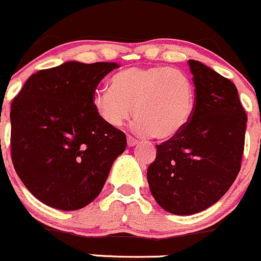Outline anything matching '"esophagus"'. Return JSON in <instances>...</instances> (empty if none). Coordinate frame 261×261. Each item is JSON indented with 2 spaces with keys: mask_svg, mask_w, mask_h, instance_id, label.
<instances>
[{
  "mask_svg": "<svg viewBox=\"0 0 261 261\" xmlns=\"http://www.w3.org/2000/svg\"><path fill=\"white\" fill-rule=\"evenodd\" d=\"M138 143H139L138 139L134 138V136H131V135H127V145L128 146H134V145H136Z\"/></svg>",
  "mask_w": 261,
  "mask_h": 261,
  "instance_id": "1",
  "label": "esophagus"
}]
</instances>
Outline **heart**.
I'll list each match as a JSON object with an SVG mask.
<instances>
[{
  "mask_svg": "<svg viewBox=\"0 0 261 261\" xmlns=\"http://www.w3.org/2000/svg\"><path fill=\"white\" fill-rule=\"evenodd\" d=\"M194 102L188 74L163 65L126 68L111 78V89H98L92 98L96 114L112 127L122 125L134 106L135 127L159 139L172 138L186 127Z\"/></svg>",
  "mask_w": 261,
  "mask_h": 261,
  "instance_id": "b5f03b06",
  "label": "heart"
}]
</instances>
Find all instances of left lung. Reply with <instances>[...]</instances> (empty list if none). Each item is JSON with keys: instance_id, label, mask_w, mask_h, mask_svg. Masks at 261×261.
Returning a JSON list of instances; mask_svg holds the SVG:
<instances>
[{"instance_id": "8db88e82", "label": "left lung", "mask_w": 261, "mask_h": 261, "mask_svg": "<svg viewBox=\"0 0 261 261\" xmlns=\"http://www.w3.org/2000/svg\"><path fill=\"white\" fill-rule=\"evenodd\" d=\"M193 114L183 130L156 145L147 168L155 201L174 215H193L215 204L238 177L244 154L246 112L235 84L197 60Z\"/></svg>"}]
</instances>
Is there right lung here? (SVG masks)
<instances>
[{
    "mask_svg": "<svg viewBox=\"0 0 261 261\" xmlns=\"http://www.w3.org/2000/svg\"><path fill=\"white\" fill-rule=\"evenodd\" d=\"M116 63L67 62L25 82L11 105V159L34 197L74 211L103 188L126 135L98 117L92 98Z\"/></svg>",
    "mask_w": 261,
    "mask_h": 261,
    "instance_id": "right-lung-1",
    "label": "right lung"
}]
</instances>
